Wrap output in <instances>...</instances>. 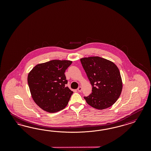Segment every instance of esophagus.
I'll return each instance as SVG.
<instances>
[{"label":"esophagus","mask_w":151,"mask_h":151,"mask_svg":"<svg viewBox=\"0 0 151 151\" xmlns=\"http://www.w3.org/2000/svg\"><path fill=\"white\" fill-rule=\"evenodd\" d=\"M78 91L80 92H81V91H82V87H81V86H79L78 88Z\"/></svg>","instance_id":"esophagus-1"}]
</instances>
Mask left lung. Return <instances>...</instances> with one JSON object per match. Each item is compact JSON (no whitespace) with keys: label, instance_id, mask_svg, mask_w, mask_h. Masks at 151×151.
Listing matches in <instances>:
<instances>
[{"label":"left lung","instance_id":"1","mask_svg":"<svg viewBox=\"0 0 151 151\" xmlns=\"http://www.w3.org/2000/svg\"><path fill=\"white\" fill-rule=\"evenodd\" d=\"M83 68L92 86L91 93L84 99L98 110L113 105L122 90V81L117 66L109 60L99 56L80 59Z\"/></svg>","mask_w":151,"mask_h":151}]
</instances>
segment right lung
Listing matches in <instances>:
<instances>
[{
	"instance_id": "obj_1",
	"label": "right lung",
	"mask_w": 151,
	"mask_h": 151,
	"mask_svg": "<svg viewBox=\"0 0 151 151\" xmlns=\"http://www.w3.org/2000/svg\"><path fill=\"white\" fill-rule=\"evenodd\" d=\"M70 60H53L37 65L27 76V83L33 100L41 109L54 113L68 104L72 91L66 86V70Z\"/></svg>"
}]
</instances>
